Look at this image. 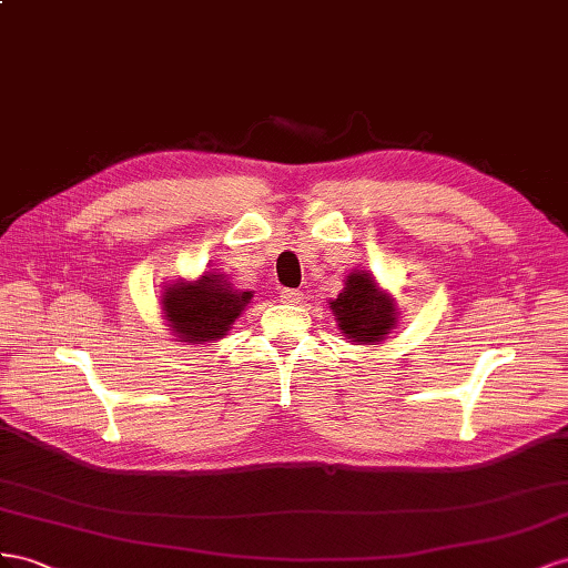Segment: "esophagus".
<instances>
[{"mask_svg":"<svg viewBox=\"0 0 568 568\" xmlns=\"http://www.w3.org/2000/svg\"><path fill=\"white\" fill-rule=\"evenodd\" d=\"M281 300L287 302V304H300L304 300V293L302 290H281Z\"/></svg>","mask_w":568,"mask_h":568,"instance_id":"1","label":"esophagus"}]
</instances>
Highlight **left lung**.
<instances>
[{"instance_id": "left-lung-1", "label": "left lung", "mask_w": 568, "mask_h": 568, "mask_svg": "<svg viewBox=\"0 0 568 568\" xmlns=\"http://www.w3.org/2000/svg\"><path fill=\"white\" fill-rule=\"evenodd\" d=\"M337 331L356 345H381L397 328V300L374 278V273L352 268L345 287L328 302Z\"/></svg>"}]
</instances>
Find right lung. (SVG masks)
Masks as SVG:
<instances>
[{"label":"right lung","instance_id":"right-lung-1","mask_svg":"<svg viewBox=\"0 0 568 568\" xmlns=\"http://www.w3.org/2000/svg\"><path fill=\"white\" fill-rule=\"evenodd\" d=\"M161 287V314L175 343L197 347L229 335L254 297L252 290H237L221 271H204L194 281L175 278Z\"/></svg>","mask_w":568,"mask_h":568}]
</instances>
